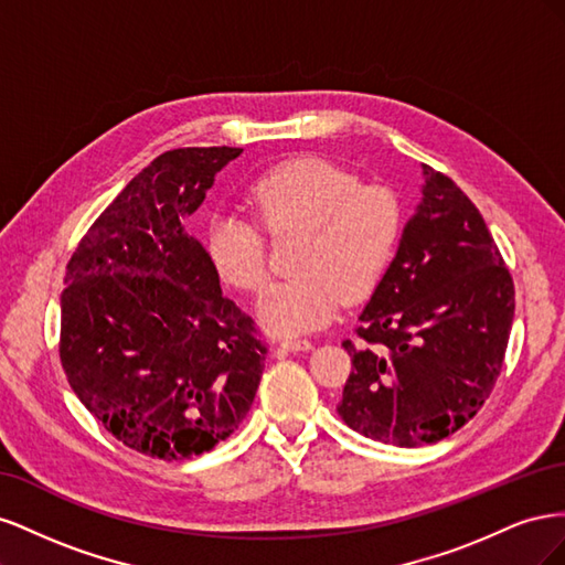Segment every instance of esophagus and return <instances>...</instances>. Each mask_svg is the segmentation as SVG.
Returning a JSON list of instances; mask_svg holds the SVG:
<instances>
[{
	"label": "esophagus",
	"mask_w": 565,
	"mask_h": 565,
	"mask_svg": "<svg viewBox=\"0 0 565 565\" xmlns=\"http://www.w3.org/2000/svg\"><path fill=\"white\" fill-rule=\"evenodd\" d=\"M280 349H285V351H309V349H313V341H309V339H285Z\"/></svg>",
	"instance_id": "obj_1"
}]
</instances>
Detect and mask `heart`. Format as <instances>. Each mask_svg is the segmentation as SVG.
Wrapping results in <instances>:
<instances>
[{
	"label": "heart",
	"instance_id": "b5f03b06",
	"mask_svg": "<svg viewBox=\"0 0 565 565\" xmlns=\"http://www.w3.org/2000/svg\"><path fill=\"white\" fill-rule=\"evenodd\" d=\"M249 200L266 231L299 233V273L270 287L259 303L262 322L278 334L318 330L344 301L367 299L403 241L401 198L388 185L361 183L347 167L318 156L270 167L252 183ZM260 227L228 210L216 212L207 226L216 273L245 292H262L270 276Z\"/></svg>",
	"mask_w": 565,
	"mask_h": 565
}]
</instances>
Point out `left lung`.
<instances>
[{
	"instance_id": "left-lung-1",
	"label": "left lung",
	"mask_w": 565,
	"mask_h": 565,
	"mask_svg": "<svg viewBox=\"0 0 565 565\" xmlns=\"http://www.w3.org/2000/svg\"><path fill=\"white\" fill-rule=\"evenodd\" d=\"M417 214L341 341L351 374L337 407L353 431L401 448L438 443L490 398L514 320V280L465 191L422 164Z\"/></svg>"
}]
</instances>
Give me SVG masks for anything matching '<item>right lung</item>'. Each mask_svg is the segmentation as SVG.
<instances>
[{"label":"right lung","mask_w":565,"mask_h":565,"mask_svg":"<svg viewBox=\"0 0 565 565\" xmlns=\"http://www.w3.org/2000/svg\"><path fill=\"white\" fill-rule=\"evenodd\" d=\"M243 148H174L136 174L65 266L58 353L77 398L127 448L164 461L210 452L245 419L268 344L221 295L185 231Z\"/></svg>","instance_id":"right-lung-1"}]
</instances>
